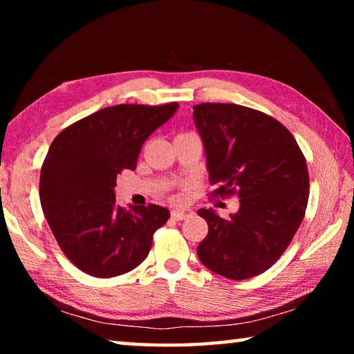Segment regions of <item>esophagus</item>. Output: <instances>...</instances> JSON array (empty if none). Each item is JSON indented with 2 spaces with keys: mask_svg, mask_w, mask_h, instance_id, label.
Instances as JSON below:
<instances>
[{
  "mask_svg": "<svg viewBox=\"0 0 354 354\" xmlns=\"http://www.w3.org/2000/svg\"><path fill=\"white\" fill-rule=\"evenodd\" d=\"M192 214H194V211H192L190 207H176L171 211V217L175 220H184L190 217Z\"/></svg>",
  "mask_w": 354,
  "mask_h": 354,
  "instance_id": "1",
  "label": "esophagus"
}]
</instances>
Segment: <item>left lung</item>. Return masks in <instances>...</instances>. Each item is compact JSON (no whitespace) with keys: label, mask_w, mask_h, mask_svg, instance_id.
<instances>
[{"label":"left lung","mask_w":354,"mask_h":354,"mask_svg":"<svg viewBox=\"0 0 354 354\" xmlns=\"http://www.w3.org/2000/svg\"><path fill=\"white\" fill-rule=\"evenodd\" d=\"M194 122L218 195L237 192L241 206L221 218L201 207L209 232L196 254L209 270L247 279L270 268L301 225L309 176L297 140L278 120L239 104L194 107Z\"/></svg>","instance_id":"obj_1"}]
</instances>
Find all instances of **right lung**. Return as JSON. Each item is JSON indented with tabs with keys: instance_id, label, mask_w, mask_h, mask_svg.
<instances>
[{
	"instance_id": "obj_1",
	"label": "right lung",
	"mask_w": 354,
	"mask_h": 354,
	"mask_svg": "<svg viewBox=\"0 0 354 354\" xmlns=\"http://www.w3.org/2000/svg\"><path fill=\"white\" fill-rule=\"evenodd\" d=\"M178 103L104 107L53 140L40 171V203L65 256L84 273L112 278L145 261L167 207L115 203L117 175L134 170L143 142Z\"/></svg>"
}]
</instances>
